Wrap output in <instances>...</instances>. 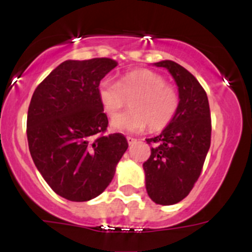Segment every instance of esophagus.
<instances>
[{
	"label": "esophagus",
	"mask_w": 252,
	"mask_h": 252,
	"mask_svg": "<svg viewBox=\"0 0 252 252\" xmlns=\"http://www.w3.org/2000/svg\"><path fill=\"white\" fill-rule=\"evenodd\" d=\"M126 141H128L129 145H131V144H134V142H136V139L131 138V136H126Z\"/></svg>",
	"instance_id": "34e87169"
}]
</instances>
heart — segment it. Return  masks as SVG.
Returning a JSON list of instances; mask_svg holds the SVG:
<instances>
[{
	"label": "heart",
	"instance_id": "1",
	"mask_svg": "<svg viewBox=\"0 0 252 252\" xmlns=\"http://www.w3.org/2000/svg\"><path fill=\"white\" fill-rule=\"evenodd\" d=\"M97 97L108 117L116 115L132 98L129 111L114 117V130L138 133L147 126L151 131L166 128L179 106V96L173 86L158 73L150 69H133L122 75L119 81L103 79L97 88Z\"/></svg>",
	"mask_w": 252,
	"mask_h": 252
}]
</instances>
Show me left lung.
I'll use <instances>...</instances> for the list:
<instances>
[{"label":"left lung","mask_w":252,"mask_h":252,"mask_svg":"<svg viewBox=\"0 0 252 252\" xmlns=\"http://www.w3.org/2000/svg\"><path fill=\"white\" fill-rule=\"evenodd\" d=\"M155 65L168 69L179 91L174 118L159 135L146 139L151 155L142 164L147 194L167 206L187 197L201 174L211 145V113L206 91L189 70L173 61Z\"/></svg>","instance_id":"8db88e82"}]
</instances>
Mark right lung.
<instances>
[{
	"label": "right lung",
	"mask_w": 252,
	"mask_h": 252,
	"mask_svg": "<svg viewBox=\"0 0 252 252\" xmlns=\"http://www.w3.org/2000/svg\"><path fill=\"white\" fill-rule=\"evenodd\" d=\"M111 58L64 61L32 94L28 110L30 155L51 189L69 201L102 194L128 149L123 134L105 135L108 119L97 97Z\"/></svg>",
	"instance_id": "obj_1"
}]
</instances>
